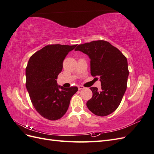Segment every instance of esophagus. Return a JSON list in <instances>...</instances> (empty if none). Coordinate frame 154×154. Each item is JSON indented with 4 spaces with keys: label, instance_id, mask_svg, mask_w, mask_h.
Segmentation results:
<instances>
[{
    "label": "esophagus",
    "instance_id": "34e87169",
    "mask_svg": "<svg viewBox=\"0 0 154 154\" xmlns=\"http://www.w3.org/2000/svg\"><path fill=\"white\" fill-rule=\"evenodd\" d=\"M78 87V90H82L83 88H85V87L82 85H79Z\"/></svg>",
    "mask_w": 154,
    "mask_h": 154
}]
</instances>
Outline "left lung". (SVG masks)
Segmentation results:
<instances>
[{"instance_id": "8db88e82", "label": "left lung", "mask_w": 154, "mask_h": 154, "mask_svg": "<svg viewBox=\"0 0 154 154\" xmlns=\"http://www.w3.org/2000/svg\"><path fill=\"white\" fill-rule=\"evenodd\" d=\"M75 51L89 57L91 75L100 78L101 89L90 88L92 97L87 102L88 109L98 116L112 113L127 89L129 74L127 58L118 48L102 40L78 45Z\"/></svg>"}]
</instances>
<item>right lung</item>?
I'll return each instance as SVG.
<instances>
[{
	"mask_svg": "<svg viewBox=\"0 0 154 154\" xmlns=\"http://www.w3.org/2000/svg\"><path fill=\"white\" fill-rule=\"evenodd\" d=\"M77 45H48L30 57L26 68V85L32 105L43 118L54 121L63 117L77 87L58 86L57 78L69 51Z\"/></svg>",
	"mask_w": 154,
	"mask_h": 154,
	"instance_id": "obj_1",
	"label": "right lung"
}]
</instances>
